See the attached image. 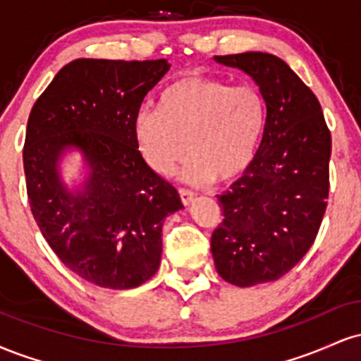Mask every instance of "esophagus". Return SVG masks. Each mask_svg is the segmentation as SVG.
Wrapping results in <instances>:
<instances>
[{
    "instance_id": "1",
    "label": "esophagus",
    "mask_w": 361,
    "mask_h": 361,
    "mask_svg": "<svg viewBox=\"0 0 361 361\" xmlns=\"http://www.w3.org/2000/svg\"><path fill=\"white\" fill-rule=\"evenodd\" d=\"M195 193L192 190H186V188H180V198L181 202H183V205H190V202L193 200Z\"/></svg>"
}]
</instances>
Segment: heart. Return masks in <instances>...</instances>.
I'll list each match as a JSON object with an SVG mask.
<instances>
[{"mask_svg":"<svg viewBox=\"0 0 361 361\" xmlns=\"http://www.w3.org/2000/svg\"><path fill=\"white\" fill-rule=\"evenodd\" d=\"M267 126L268 105L258 88L188 74L161 91L159 110L142 106L132 130L157 175H169L186 151L190 181L227 183L251 166Z\"/></svg>","mask_w":361,"mask_h":361,"instance_id":"heart-1","label":"heart"}]
</instances>
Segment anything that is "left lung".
<instances>
[{"instance_id": "left-lung-1", "label": "left lung", "mask_w": 361, "mask_h": 361, "mask_svg": "<svg viewBox=\"0 0 361 361\" xmlns=\"http://www.w3.org/2000/svg\"><path fill=\"white\" fill-rule=\"evenodd\" d=\"M247 73L268 105V126L244 175L219 195L210 239L217 273L238 287L279 280L310 250L329 197L331 132L312 90L267 52L215 56Z\"/></svg>"}]
</instances>
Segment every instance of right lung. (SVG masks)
<instances>
[{"instance_id": "1", "label": "right lung", "mask_w": 361, "mask_h": 361, "mask_svg": "<svg viewBox=\"0 0 361 361\" xmlns=\"http://www.w3.org/2000/svg\"><path fill=\"white\" fill-rule=\"evenodd\" d=\"M166 59H76L37 98L27 123L23 169L32 214L69 270L103 288L142 285L161 261V231L181 209L176 188L147 166L132 122L168 73ZM81 148L92 175L85 192L60 185L56 159Z\"/></svg>"}]
</instances>
